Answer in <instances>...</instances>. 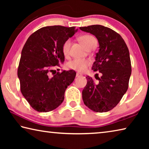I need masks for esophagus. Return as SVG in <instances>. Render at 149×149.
I'll return each instance as SVG.
<instances>
[{"label":"esophagus","mask_w":149,"mask_h":149,"mask_svg":"<svg viewBox=\"0 0 149 149\" xmlns=\"http://www.w3.org/2000/svg\"><path fill=\"white\" fill-rule=\"evenodd\" d=\"M81 74H79V73H77V74H76V77H79V76H81Z\"/></svg>","instance_id":"esophagus-1"}]
</instances>
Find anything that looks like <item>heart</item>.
I'll list each match as a JSON object with an SVG mask.
<instances>
[{
	"label": "heart",
	"mask_w": 149,
	"mask_h": 149,
	"mask_svg": "<svg viewBox=\"0 0 149 149\" xmlns=\"http://www.w3.org/2000/svg\"><path fill=\"white\" fill-rule=\"evenodd\" d=\"M81 41L85 47H87L93 42H97L94 37L89 35H85L80 37ZM71 39L65 40L62 45V52L65 56H68L70 54V47H71ZM91 64L90 60L83 58H75L68 63V67L78 72H84Z\"/></svg>",
	"instance_id": "heart-1"
}]
</instances>
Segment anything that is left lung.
<instances>
[{
	"label": "left lung",
	"instance_id": "left-lung-1",
	"mask_svg": "<svg viewBox=\"0 0 149 149\" xmlns=\"http://www.w3.org/2000/svg\"><path fill=\"white\" fill-rule=\"evenodd\" d=\"M97 37L99 51L96 54L93 71H99V84L86 77L87 83L82 91L84 104L96 112L113 109L122 99L129 86L132 74L130 52L121 35L112 29L100 25L79 27ZM97 75L95 78L97 79Z\"/></svg>",
	"mask_w": 149,
	"mask_h": 149
}]
</instances>
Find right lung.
Segmentation results:
<instances>
[{"label": "right lung", "instance_id": "obj_1", "mask_svg": "<svg viewBox=\"0 0 149 149\" xmlns=\"http://www.w3.org/2000/svg\"><path fill=\"white\" fill-rule=\"evenodd\" d=\"M77 30L75 27H44L30 35L24 45L17 68L20 90L37 112H47L58 107L65 89L74 81L76 72L73 70L58 72L52 77L50 74L53 67L64 62L62 45Z\"/></svg>", "mask_w": 149, "mask_h": 149}]
</instances>
